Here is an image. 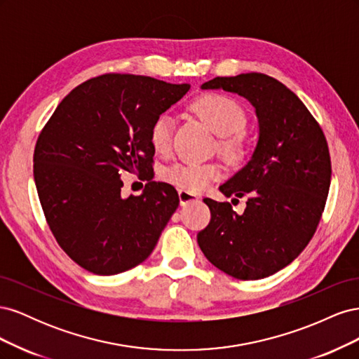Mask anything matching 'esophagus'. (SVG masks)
Here are the masks:
<instances>
[{"label": "esophagus", "instance_id": "34e87169", "mask_svg": "<svg viewBox=\"0 0 359 359\" xmlns=\"http://www.w3.org/2000/svg\"><path fill=\"white\" fill-rule=\"evenodd\" d=\"M178 196H180V203L184 206V205H189L191 202H196L199 198L196 196V194H193L187 190H178Z\"/></svg>", "mask_w": 359, "mask_h": 359}]
</instances>
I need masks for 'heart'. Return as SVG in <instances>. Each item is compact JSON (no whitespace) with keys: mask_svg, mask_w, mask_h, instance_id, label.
<instances>
[{"mask_svg":"<svg viewBox=\"0 0 359 359\" xmlns=\"http://www.w3.org/2000/svg\"><path fill=\"white\" fill-rule=\"evenodd\" d=\"M191 111L208 126L214 133L223 137L222 147L226 153H235L238 137L247 124L243 106L233 97L223 93H206L191 103ZM173 133V119L169 114L158 115L149 128V142L160 154L170 149ZM220 168L214 163H177L163 173L166 181L187 191H202L211 181L219 180Z\"/></svg>","mask_w":359,"mask_h":359,"instance_id":"b5f03b06","label":"heart"}]
</instances>
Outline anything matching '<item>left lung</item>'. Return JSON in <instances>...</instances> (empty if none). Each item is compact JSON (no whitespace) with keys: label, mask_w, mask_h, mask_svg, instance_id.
<instances>
[{"label":"left lung","mask_w":359,"mask_h":359,"mask_svg":"<svg viewBox=\"0 0 359 359\" xmlns=\"http://www.w3.org/2000/svg\"><path fill=\"white\" fill-rule=\"evenodd\" d=\"M202 88L245 97L256 109L259 140L247 165L220 186L233 201L247 196L244 212L203 199L211 222L198 244L227 276L265 278L297 259L318 229L331 184L327 137L306 104L264 73L214 78Z\"/></svg>","instance_id":"8db88e82"}]
</instances>
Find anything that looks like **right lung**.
Segmentation results:
<instances>
[{
	"label": "right lung",
	"instance_id": "right-lung-1",
	"mask_svg": "<svg viewBox=\"0 0 359 359\" xmlns=\"http://www.w3.org/2000/svg\"><path fill=\"white\" fill-rule=\"evenodd\" d=\"M190 90L148 76L107 73L76 86L57 106L34 148V181L49 229L83 269L114 276L153 252L180 203L153 181L154 119ZM123 171L147 180L123 198Z\"/></svg>",
	"mask_w": 359,
	"mask_h": 359
}]
</instances>
